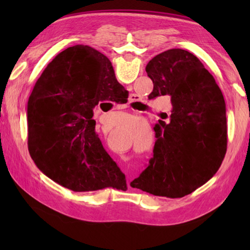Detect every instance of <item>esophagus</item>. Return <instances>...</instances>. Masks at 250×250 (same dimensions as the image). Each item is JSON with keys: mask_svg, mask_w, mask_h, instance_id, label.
I'll return each instance as SVG.
<instances>
[{"mask_svg": "<svg viewBox=\"0 0 250 250\" xmlns=\"http://www.w3.org/2000/svg\"><path fill=\"white\" fill-rule=\"evenodd\" d=\"M138 100V97L135 95H131V98H130V101L131 103H133V101H137Z\"/></svg>", "mask_w": 250, "mask_h": 250, "instance_id": "1", "label": "esophagus"}]
</instances>
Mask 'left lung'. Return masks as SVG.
I'll list each match as a JSON object with an SVG mask.
<instances>
[{"label": "left lung", "mask_w": 250, "mask_h": 250, "mask_svg": "<svg viewBox=\"0 0 250 250\" xmlns=\"http://www.w3.org/2000/svg\"><path fill=\"white\" fill-rule=\"evenodd\" d=\"M146 71L151 98L170 95V122L159 120L153 158L130 185L155 196L179 198L205 184L218 171L227 149L225 100L200 59L173 48L156 55Z\"/></svg>", "instance_id": "left-lung-1"}]
</instances>
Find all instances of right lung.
Returning a JSON list of instances; mask_svg holds the SVG:
<instances>
[{
  "instance_id": "obj_1",
  "label": "right lung",
  "mask_w": 250,
  "mask_h": 250,
  "mask_svg": "<svg viewBox=\"0 0 250 250\" xmlns=\"http://www.w3.org/2000/svg\"><path fill=\"white\" fill-rule=\"evenodd\" d=\"M126 91L111 62L87 45L59 53L37 79L27 103L28 151L36 167L74 192L126 189L125 176L96 133L94 108Z\"/></svg>"
}]
</instances>
